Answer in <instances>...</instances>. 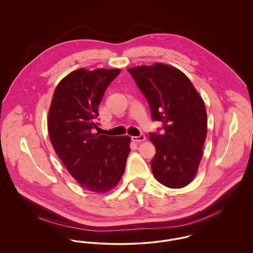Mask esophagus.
<instances>
[{
  "label": "esophagus",
  "mask_w": 253,
  "mask_h": 253,
  "mask_svg": "<svg viewBox=\"0 0 253 253\" xmlns=\"http://www.w3.org/2000/svg\"><path fill=\"white\" fill-rule=\"evenodd\" d=\"M146 137H145L144 134H140L138 136H132V140L133 142H136V143H139V142H143Z\"/></svg>",
  "instance_id": "1"
}]
</instances>
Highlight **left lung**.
Segmentation results:
<instances>
[{"label":"left lung","mask_w":253,"mask_h":253,"mask_svg":"<svg viewBox=\"0 0 253 253\" xmlns=\"http://www.w3.org/2000/svg\"><path fill=\"white\" fill-rule=\"evenodd\" d=\"M148 100L153 121L164 133H150L157 153L151 161L159 183L180 189L194 179L208 132L204 100L179 69L157 62L127 69Z\"/></svg>","instance_id":"left-lung-1"}]
</instances>
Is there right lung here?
Wrapping results in <instances>:
<instances>
[{
	"label": "right lung",
	"instance_id": "right-lung-1",
	"mask_svg": "<svg viewBox=\"0 0 253 253\" xmlns=\"http://www.w3.org/2000/svg\"><path fill=\"white\" fill-rule=\"evenodd\" d=\"M120 69L81 68L57 85L48 111L49 138L68 172L86 190L105 193L117 187L130 153L128 135L93 133L98 105Z\"/></svg>",
	"mask_w": 253,
	"mask_h": 253
}]
</instances>
